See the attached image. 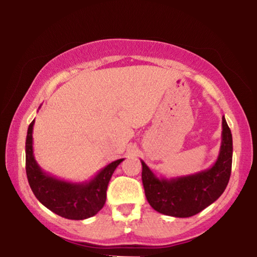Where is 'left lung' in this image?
Listing matches in <instances>:
<instances>
[{"label":"left lung","mask_w":257,"mask_h":257,"mask_svg":"<svg viewBox=\"0 0 257 257\" xmlns=\"http://www.w3.org/2000/svg\"><path fill=\"white\" fill-rule=\"evenodd\" d=\"M217 159L208 170L177 178H158L142 160V180L147 201L165 215L189 217L212 205L226 189L231 172L233 138L224 115Z\"/></svg>","instance_id":"obj_1"}]
</instances>
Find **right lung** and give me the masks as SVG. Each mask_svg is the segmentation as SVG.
I'll return each mask as SVG.
<instances>
[{
    "label": "right lung",
    "mask_w": 257,
    "mask_h": 257,
    "mask_svg": "<svg viewBox=\"0 0 257 257\" xmlns=\"http://www.w3.org/2000/svg\"><path fill=\"white\" fill-rule=\"evenodd\" d=\"M35 119L28 127L26 140V171L30 188L42 205L57 215L70 220H84L99 212L106 201L110 179L124 159L112 161L90 181L71 182L52 177L38 166L33 150Z\"/></svg>",
    "instance_id": "1"
}]
</instances>
